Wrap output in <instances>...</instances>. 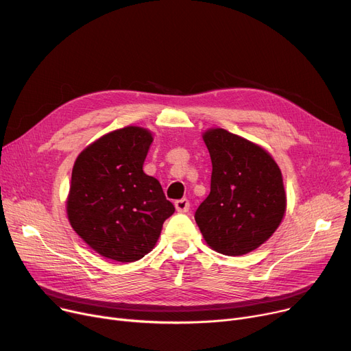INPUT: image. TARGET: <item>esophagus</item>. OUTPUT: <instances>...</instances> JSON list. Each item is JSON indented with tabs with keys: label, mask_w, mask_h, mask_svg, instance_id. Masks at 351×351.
<instances>
[{
	"label": "esophagus",
	"mask_w": 351,
	"mask_h": 351,
	"mask_svg": "<svg viewBox=\"0 0 351 351\" xmlns=\"http://www.w3.org/2000/svg\"><path fill=\"white\" fill-rule=\"evenodd\" d=\"M189 200L188 199H180L175 202V208L179 213H186L189 210Z\"/></svg>",
	"instance_id": "esophagus-1"
}]
</instances>
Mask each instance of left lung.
Wrapping results in <instances>:
<instances>
[{
	"instance_id": "left-lung-1",
	"label": "left lung",
	"mask_w": 351,
	"mask_h": 351,
	"mask_svg": "<svg viewBox=\"0 0 351 351\" xmlns=\"http://www.w3.org/2000/svg\"><path fill=\"white\" fill-rule=\"evenodd\" d=\"M212 160L210 193L195 213L206 243L226 256L263 245L282 223L286 192L280 168L262 146L222 128L202 135Z\"/></svg>"
}]
</instances>
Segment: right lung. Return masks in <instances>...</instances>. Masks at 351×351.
<instances>
[{
    "instance_id": "1",
    "label": "right lung",
    "mask_w": 351,
    "mask_h": 351,
    "mask_svg": "<svg viewBox=\"0 0 351 351\" xmlns=\"http://www.w3.org/2000/svg\"><path fill=\"white\" fill-rule=\"evenodd\" d=\"M152 141L147 129L125 126L88 145L73 163L68 220L82 241L106 259H142L175 212L159 180L142 169Z\"/></svg>"
}]
</instances>
